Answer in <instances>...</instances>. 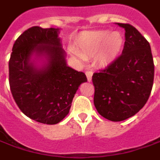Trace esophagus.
Here are the masks:
<instances>
[{
	"label": "esophagus",
	"mask_w": 160,
	"mask_h": 160,
	"mask_svg": "<svg viewBox=\"0 0 160 160\" xmlns=\"http://www.w3.org/2000/svg\"><path fill=\"white\" fill-rule=\"evenodd\" d=\"M86 77H87V80H88V81L90 82V81H91V79H92L93 72H92V71H86Z\"/></svg>",
	"instance_id": "34e87169"
}]
</instances>
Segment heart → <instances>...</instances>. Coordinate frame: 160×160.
I'll return each instance as SVG.
<instances>
[{"mask_svg": "<svg viewBox=\"0 0 160 160\" xmlns=\"http://www.w3.org/2000/svg\"><path fill=\"white\" fill-rule=\"evenodd\" d=\"M123 37L118 32L94 31L83 33L77 41L78 56L88 57L97 54L100 65L110 63L118 54L123 46Z\"/></svg>", "mask_w": 160, "mask_h": 160, "instance_id": "1", "label": "heart"}]
</instances>
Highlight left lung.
I'll list each match as a JSON object with an SVG mask.
<instances>
[{
  "label": "left lung",
  "mask_w": 160,
  "mask_h": 160,
  "mask_svg": "<svg viewBox=\"0 0 160 160\" xmlns=\"http://www.w3.org/2000/svg\"><path fill=\"white\" fill-rule=\"evenodd\" d=\"M125 30L122 53L106 68L94 73V104L111 121H123L142 108L154 81V62L149 42L129 23L116 22Z\"/></svg>",
  "instance_id": "obj_1"
}]
</instances>
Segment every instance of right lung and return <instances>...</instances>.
Returning a JSON list of instances; mask_svg holds the SVG:
<instances>
[{
  "instance_id": "1",
  "label": "right lung",
  "mask_w": 160,
  "mask_h": 160,
  "mask_svg": "<svg viewBox=\"0 0 160 160\" xmlns=\"http://www.w3.org/2000/svg\"><path fill=\"white\" fill-rule=\"evenodd\" d=\"M46 54L48 63L36 69L29 62L31 53ZM58 29L32 26L15 41L9 60V84L21 111L39 123L54 125L69 113L86 74L66 65Z\"/></svg>"
}]
</instances>
